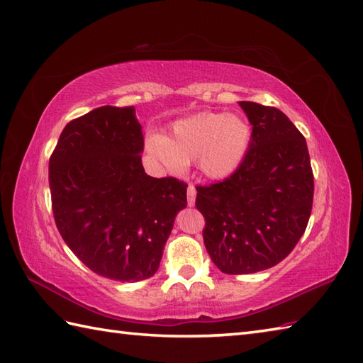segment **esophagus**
Returning <instances> with one entry per match:
<instances>
[{
  "label": "esophagus",
  "instance_id": "obj_1",
  "mask_svg": "<svg viewBox=\"0 0 363 363\" xmlns=\"http://www.w3.org/2000/svg\"><path fill=\"white\" fill-rule=\"evenodd\" d=\"M195 198H196V190H195V187L190 184V186L187 187V203H189L190 207L195 204Z\"/></svg>",
  "mask_w": 363,
  "mask_h": 363
}]
</instances>
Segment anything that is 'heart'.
<instances>
[{
	"instance_id": "b5f03b06",
	"label": "heart",
	"mask_w": 363,
	"mask_h": 363,
	"mask_svg": "<svg viewBox=\"0 0 363 363\" xmlns=\"http://www.w3.org/2000/svg\"><path fill=\"white\" fill-rule=\"evenodd\" d=\"M250 123L237 115L199 112L174 123L168 138L151 135L146 148L168 168L196 162L209 179H225L242 164L251 143Z\"/></svg>"
}]
</instances>
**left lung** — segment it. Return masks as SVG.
<instances>
[{
    "mask_svg": "<svg viewBox=\"0 0 363 363\" xmlns=\"http://www.w3.org/2000/svg\"><path fill=\"white\" fill-rule=\"evenodd\" d=\"M252 125L242 164L223 181L196 186L206 250L220 272L250 274L279 264L311 218L313 173L304 135L272 106L240 101Z\"/></svg>",
    "mask_w": 363,
    "mask_h": 363,
    "instance_id": "8db88e82",
    "label": "left lung"
}]
</instances>
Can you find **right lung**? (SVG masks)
Here are the masks:
<instances>
[{"mask_svg":"<svg viewBox=\"0 0 363 363\" xmlns=\"http://www.w3.org/2000/svg\"><path fill=\"white\" fill-rule=\"evenodd\" d=\"M135 107L103 106L72 120L50 157L56 226L91 272L121 282L157 272L187 184L151 177L142 165Z\"/></svg>","mask_w":363,"mask_h":363,"instance_id":"1","label":"right lung"}]
</instances>
